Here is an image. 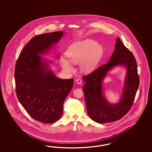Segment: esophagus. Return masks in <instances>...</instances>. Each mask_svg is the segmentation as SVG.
Masks as SVG:
<instances>
[{
	"label": "esophagus",
	"mask_w": 152,
	"mask_h": 152,
	"mask_svg": "<svg viewBox=\"0 0 152 152\" xmlns=\"http://www.w3.org/2000/svg\"><path fill=\"white\" fill-rule=\"evenodd\" d=\"M76 83H77L78 85H81V84H82V81L80 79H77L76 80Z\"/></svg>",
	"instance_id": "obj_1"
}]
</instances>
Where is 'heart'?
Masks as SVG:
<instances>
[{
    "mask_svg": "<svg viewBox=\"0 0 152 152\" xmlns=\"http://www.w3.org/2000/svg\"><path fill=\"white\" fill-rule=\"evenodd\" d=\"M102 45L97 41L91 39H85L75 42L69 46L66 55L60 58L62 68L67 73L74 71V67L71 64H77L80 62L79 68L84 73H90L94 71L100 61L103 55Z\"/></svg>",
    "mask_w": 152,
    "mask_h": 152,
    "instance_id": "obj_1",
    "label": "heart"
}]
</instances>
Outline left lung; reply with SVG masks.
I'll return each instance as SVG.
<instances>
[{
    "instance_id": "1",
    "label": "left lung",
    "mask_w": 152,
    "mask_h": 152,
    "mask_svg": "<svg viewBox=\"0 0 152 152\" xmlns=\"http://www.w3.org/2000/svg\"><path fill=\"white\" fill-rule=\"evenodd\" d=\"M116 66H123L126 72L120 100L113 104L105 97L102 85L108 72ZM83 79L85 81L83 90L87 113L91 119L100 124L122 118L132 106L139 86L135 58L118 37L109 62Z\"/></svg>"
}]
</instances>
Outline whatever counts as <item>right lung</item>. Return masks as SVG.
Instances as JSON below:
<instances>
[{
	"instance_id": "add662e5",
	"label": "right lung",
	"mask_w": 152,
	"mask_h": 152,
	"mask_svg": "<svg viewBox=\"0 0 152 152\" xmlns=\"http://www.w3.org/2000/svg\"><path fill=\"white\" fill-rule=\"evenodd\" d=\"M64 35V31H56L34 37L16 64L18 100L30 116L42 123H54L60 118L64 102L73 85V79L58 77L51 69L50 61L43 57L55 48Z\"/></svg>"
}]
</instances>
